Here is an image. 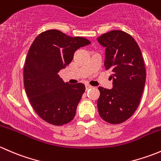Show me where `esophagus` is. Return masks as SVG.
<instances>
[{
	"label": "esophagus",
	"mask_w": 161,
	"mask_h": 161,
	"mask_svg": "<svg viewBox=\"0 0 161 161\" xmlns=\"http://www.w3.org/2000/svg\"><path fill=\"white\" fill-rule=\"evenodd\" d=\"M86 90H90V89L92 88V86H91L90 85H89V84H86Z\"/></svg>",
	"instance_id": "1"
}]
</instances>
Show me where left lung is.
Listing matches in <instances>:
<instances>
[{
	"mask_svg": "<svg viewBox=\"0 0 161 161\" xmlns=\"http://www.w3.org/2000/svg\"><path fill=\"white\" fill-rule=\"evenodd\" d=\"M105 50L104 66L111 70V90L100 86L97 100L102 119L117 125L129 119L137 109L146 82V69L139 45L129 33L112 30L97 38Z\"/></svg>",
	"mask_w": 161,
	"mask_h": 161,
	"instance_id": "left-lung-1",
	"label": "left lung"
}]
</instances>
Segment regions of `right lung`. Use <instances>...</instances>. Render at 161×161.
Wrapping results in <instances>:
<instances>
[{"label":"right lung","mask_w":161,"mask_h":161,"mask_svg":"<svg viewBox=\"0 0 161 161\" xmlns=\"http://www.w3.org/2000/svg\"><path fill=\"white\" fill-rule=\"evenodd\" d=\"M90 43L83 37L50 30L41 32L31 45L24 66V86L34 111L47 122L59 126L74 118L85 86L65 83L58 72L70 64L76 50Z\"/></svg>","instance_id":"right-lung-1"}]
</instances>
